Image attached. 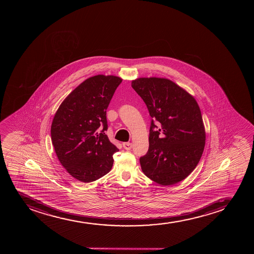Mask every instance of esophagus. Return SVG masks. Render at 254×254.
<instances>
[{"mask_svg":"<svg viewBox=\"0 0 254 254\" xmlns=\"http://www.w3.org/2000/svg\"><path fill=\"white\" fill-rule=\"evenodd\" d=\"M123 146H124V148L128 151V150H130L132 148V144L129 142H124L123 143Z\"/></svg>","mask_w":254,"mask_h":254,"instance_id":"esophagus-1","label":"esophagus"}]
</instances>
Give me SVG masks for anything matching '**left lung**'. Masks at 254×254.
Instances as JSON below:
<instances>
[{
    "label": "left lung",
    "mask_w": 254,
    "mask_h": 254,
    "mask_svg": "<svg viewBox=\"0 0 254 254\" xmlns=\"http://www.w3.org/2000/svg\"><path fill=\"white\" fill-rule=\"evenodd\" d=\"M131 86L142 98L152 120L148 152L140 158L142 172L161 186L183 181L204 151L206 132L194 96L166 78H138ZM157 129L154 130V128Z\"/></svg>",
    "instance_id": "8db88e82"
}]
</instances>
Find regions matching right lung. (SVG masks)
<instances>
[{"mask_svg":"<svg viewBox=\"0 0 254 254\" xmlns=\"http://www.w3.org/2000/svg\"><path fill=\"white\" fill-rule=\"evenodd\" d=\"M120 77L97 74L71 91L53 118L51 137L57 157L70 175L89 183L111 170L119 149L104 133L106 110Z\"/></svg>","mask_w":254,"mask_h":254,"instance_id":"obj_1","label":"right lung"}]
</instances>
